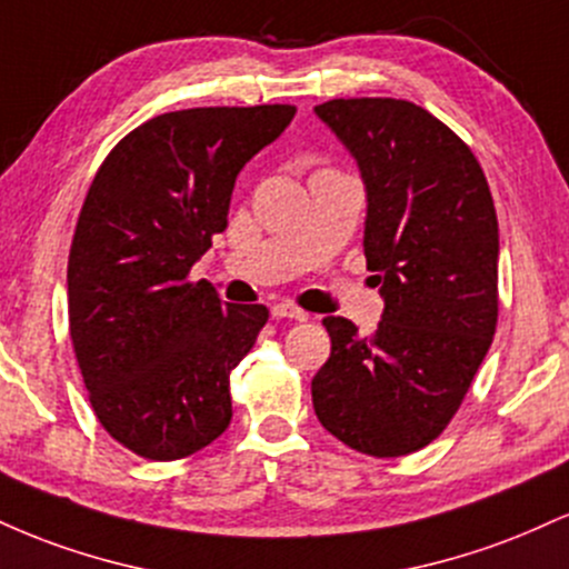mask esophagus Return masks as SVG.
<instances>
[{"mask_svg":"<svg viewBox=\"0 0 569 569\" xmlns=\"http://www.w3.org/2000/svg\"><path fill=\"white\" fill-rule=\"evenodd\" d=\"M272 316H276V318H293V321H307V312L302 310V307H297L291 302L272 305Z\"/></svg>","mask_w":569,"mask_h":569,"instance_id":"1","label":"esophagus"}]
</instances>
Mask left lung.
<instances>
[{"instance_id": "1", "label": "left lung", "mask_w": 569, "mask_h": 569, "mask_svg": "<svg viewBox=\"0 0 569 569\" xmlns=\"http://www.w3.org/2000/svg\"><path fill=\"white\" fill-rule=\"evenodd\" d=\"M316 112L367 184V267L385 297L375 335L326 318L318 420L356 452L401 457L452 422L498 329V213L452 128L401 98H331Z\"/></svg>"}]
</instances>
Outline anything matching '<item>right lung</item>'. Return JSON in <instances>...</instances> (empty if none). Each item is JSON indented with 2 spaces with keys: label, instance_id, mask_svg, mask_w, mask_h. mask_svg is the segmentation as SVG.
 Instances as JSON below:
<instances>
[{
  "label": "right lung",
  "instance_id": "1",
  "mask_svg": "<svg viewBox=\"0 0 569 569\" xmlns=\"http://www.w3.org/2000/svg\"><path fill=\"white\" fill-rule=\"evenodd\" d=\"M297 107L158 114L107 154L69 251V337L98 422L147 460H181L232 420L230 375L270 318L189 270L227 230L234 179Z\"/></svg>",
  "mask_w": 569,
  "mask_h": 569
}]
</instances>
